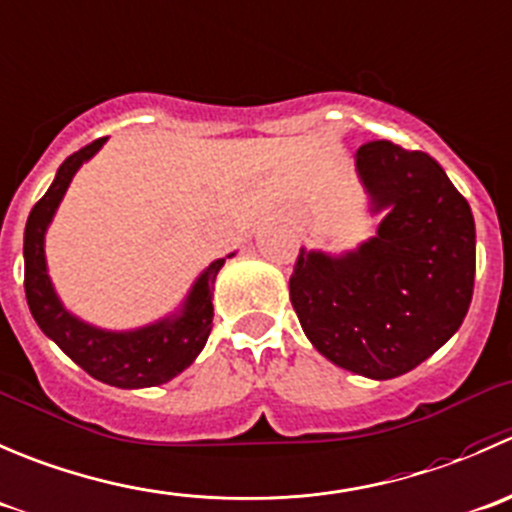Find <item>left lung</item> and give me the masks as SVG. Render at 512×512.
I'll return each instance as SVG.
<instances>
[{
	"mask_svg": "<svg viewBox=\"0 0 512 512\" xmlns=\"http://www.w3.org/2000/svg\"><path fill=\"white\" fill-rule=\"evenodd\" d=\"M376 234L343 254L301 249L288 288L303 333L356 376L421 366L460 328L473 298L475 221L443 166L371 141L356 151Z\"/></svg>",
	"mask_w": 512,
	"mask_h": 512,
	"instance_id": "obj_1",
	"label": "left lung"
}]
</instances>
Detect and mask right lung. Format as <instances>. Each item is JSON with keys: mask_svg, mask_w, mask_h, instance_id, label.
<instances>
[{"mask_svg": "<svg viewBox=\"0 0 512 512\" xmlns=\"http://www.w3.org/2000/svg\"><path fill=\"white\" fill-rule=\"evenodd\" d=\"M104 139L84 146L59 166L47 194L34 204L24 229V291L29 311L47 338H52L91 378L116 388H151L169 383L196 361L206 346L214 321V281L226 258H216L201 271L184 303L169 316L129 331H109L74 316L49 278L44 239L72 184L74 174L91 159Z\"/></svg>", "mask_w": 512, "mask_h": 512, "instance_id": "right-lung-1", "label": "right lung"}]
</instances>
